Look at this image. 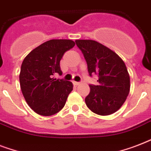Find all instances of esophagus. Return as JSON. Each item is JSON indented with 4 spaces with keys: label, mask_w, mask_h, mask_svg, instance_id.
Masks as SVG:
<instances>
[{
    "label": "esophagus",
    "mask_w": 151,
    "mask_h": 151,
    "mask_svg": "<svg viewBox=\"0 0 151 151\" xmlns=\"http://www.w3.org/2000/svg\"><path fill=\"white\" fill-rule=\"evenodd\" d=\"M81 84V82H77V81H73V85H76V86H77V85H79Z\"/></svg>",
    "instance_id": "esophagus-1"
}]
</instances>
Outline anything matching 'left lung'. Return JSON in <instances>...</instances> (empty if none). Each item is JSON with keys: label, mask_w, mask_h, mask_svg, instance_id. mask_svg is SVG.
Listing matches in <instances>:
<instances>
[{"label": "left lung", "mask_w": 151, "mask_h": 151, "mask_svg": "<svg viewBox=\"0 0 151 151\" xmlns=\"http://www.w3.org/2000/svg\"><path fill=\"white\" fill-rule=\"evenodd\" d=\"M75 42L87 63L89 76L99 77L97 85H89L86 105L97 114H112L123 105L130 90V78L124 61L96 41L76 40Z\"/></svg>", "instance_id": "left-lung-1"}]
</instances>
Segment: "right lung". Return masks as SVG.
<instances>
[{"instance_id":"1","label":"right lung","mask_w":151,"mask_h":151,"mask_svg":"<svg viewBox=\"0 0 151 151\" xmlns=\"http://www.w3.org/2000/svg\"><path fill=\"white\" fill-rule=\"evenodd\" d=\"M74 45L71 40H50L34 48L22 62L20 87L27 104L37 114L51 116L65 106L73 84L52 77L55 73L62 75L60 60Z\"/></svg>"}]
</instances>
